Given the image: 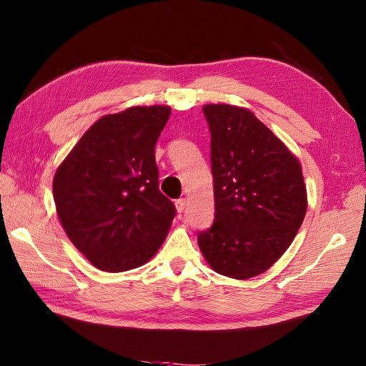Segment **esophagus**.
Masks as SVG:
<instances>
[{
    "mask_svg": "<svg viewBox=\"0 0 366 366\" xmlns=\"http://www.w3.org/2000/svg\"><path fill=\"white\" fill-rule=\"evenodd\" d=\"M186 199H178V200H175V209L178 211V212H183L184 211V208H186Z\"/></svg>",
    "mask_w": 366,
    "mask_h": 366,
    "instance_id": "34e87169",
    "label": "esophagus"
}]
</instances>
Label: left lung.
<instances>
[{
  "mask_svg": "<svg viewBox=\"0 0 366 366\" xmlns=\"http://www.w3.org/2000/svg\"><path fill=\"white\" fill-rule=\"evenodd\" d=\"M211 130L216 216L199 234L204 261L248 280L286 253L305 220L307 191L300 159L244 107L203 105Z\"/></svg>",
  "mask_w": 366,
  "mask_h": 366,
  "instance_id": "left-lung-1",
  "label": "left lung"
}]
</instances>
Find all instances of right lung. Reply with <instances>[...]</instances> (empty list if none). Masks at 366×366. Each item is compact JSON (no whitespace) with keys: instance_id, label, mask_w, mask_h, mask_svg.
Here are the masks:
<instances>
[{"instance_id":"add662e5","label":"right lung","mask_w":366,"mask_h":366,"mask_svg":"<svg viewBox=\"0 0 366 366\" xmlns=\"http://www.w3.org/2000/svg\"><path fill=\"white\" fill-rule=\"evenodd\" d=\"M169 105H137L88 129L52 180L61 227L96 269L127 272L152 259L171 229L172 202L158 189L155 144Z\"/></svg>"}]
</instances>
